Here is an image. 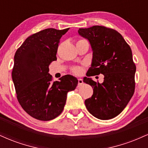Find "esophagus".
Instances as JSON below:
<instances>
[{
    "mask_svg": "<svg viewBox=\"0 0 148 148\" xmlns=\"http://www.w3.org/2000/svg\"><path fill=\"white\" fill-rule=\"evenodd\" d=\"M78 84H79V86H81V85L84 84V81L81 79H78Z\"/></svg>",
    "mask_w": 148,
    "mask_h": 148,
    "instance_id": "34e87169",
    "label": "esophagus"
}]
</instances>
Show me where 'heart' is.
<instances>
[{
    "label": "heart",
    "mask_w": 148,
    "mask_h": 148,
    "mask_svg": "<svg viewBox=\"0 0 148 148\" xmlns=\"http://www.w3.org/2000/svg\"><path fill=\"white\" fill-rule=\"evenodd\" d=\"M82 40H79V41H82ZM72 71L74 74H76V75H80V74H82V72H83L82 68H81V67H79V66H76V67H73Z\"/></svg>",
    "instance_id": "obj_1"
}]
</instances>
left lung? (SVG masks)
I'll list each match as a JSON object with an SVG mask.
<instances>
[{"instance_id": "left-lung-1", "label": "left lung", "mask_w": 148, "mask_h": 148, "mask_svg": "<svg viewBox=\"0 0 148 148\" xmlns=\"http://www.w3.org/2000/svg\"><path fill=\"white\" fill-rule=\"evenodd\" d=\"M78 33L86 38L92 49L91 67L87 76H104L102 84L85 77L93 95L86 99L88 111L100 120H109L118 115L126 107L135 90L136 64L132 49L121 34L112 28L94 25L79 28Z\"/></svg>"}]
</instances>
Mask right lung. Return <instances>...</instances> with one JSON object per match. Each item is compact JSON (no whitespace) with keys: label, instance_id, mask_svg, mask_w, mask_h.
I'll return each mask as SVG.
<instances>
[{"label":"right lung","instance_id":"1","mask_svg":"<svg viewBox=\"0 0 148 148\" xmlns=\"http://www.w3.org/2000/svg\"><path fill=\"white\" fill-rule=\"evenodd\" d=\"M69 28H47L30 35L16 50L12 76L18 103L33 118L48 121L63 111L69 91L78 84L76 78L65 75L53 82L49 66L57 60L61 37Z\"/></svg>","mask_w":148,"mask_h":148}]
</instances>
